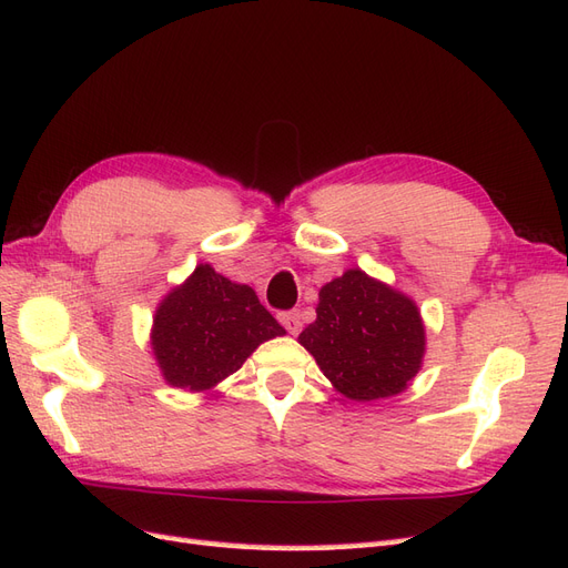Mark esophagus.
<instances>
[{
	"instance_id": "obj_1",
	"label": "esophagus",
	"mask_w": 568,
	"mask_h": 568,
	"mask_svg": "<svg viewBox=\"0 0 568 568\" xmlns=\"http://www.w3.org/2000/svg\"><path fill=\"white\" fill-rule=\"evenodd\" d=\"M278 318H281V324H283L290 333H293V336H295V333L302 331V316H300V312H281Z\"/></svg>"
}]
</instances>
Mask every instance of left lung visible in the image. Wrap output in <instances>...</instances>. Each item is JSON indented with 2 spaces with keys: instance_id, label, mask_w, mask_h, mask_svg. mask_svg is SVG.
Returning a JSON list of instances; mask_svg holds the SVG:
<instances>
[{
  "instance_id": "1",
  "label": "left lung",
  "mask_w": 568,
  "mask_h": 568,
  "mask_svg": "<svg viewBox=\"0 0 568 568\" xmlns=\"http://www.w3.org/2000/svg\"><path fill=\"white\" fill-rule=\"evenodd\" d=\"M300 343L343 396L379 400L417 374L425 328L413 300L353 268L322 287L316 322Z\"/></svg>"
}]
</instances>
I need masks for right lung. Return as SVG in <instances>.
<instances>
[{"label": "right lung", "instance_id": "add662e5", "mask_svg": "<svg viewBox=\"0 0 568 568\" xmlns=\"http://www.w3.org/2000/svg\"><path fill=\"white\" fill-rule=\"evenodd\" d=\"M283 333L250 285L201 264L158 307L153 353L168 384L206 390L237 372L261 343Z\"/></svg>", "mask_w": 568, "mask_h": 568}]
</instances>
